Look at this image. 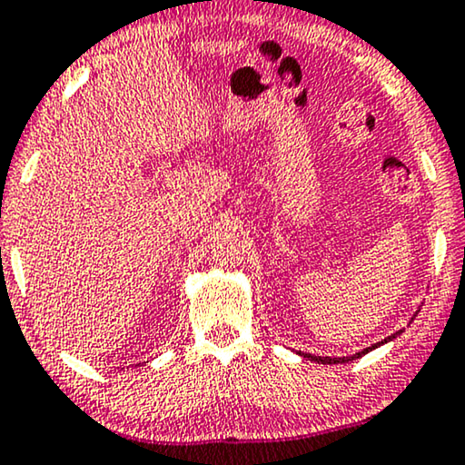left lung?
<instances>
[{"label":"left lung","instance_id":"1","mask_svg":"<svg viewBox=\"0 0 465 465\" xmlns=\"http://www.w3.org/2000/svg\"><path fill=\"white\" fill-rule=\"evenodd\" d=\"M401 332V331H398ZM396 332V335H398ZM396 335H391V337H388V339H383L381 343H385V341H390V339H394ZM371 350H375V345H372V348H366L364 351H358V354H354V356H350V358H322V356H312V354H303L305 358H310V361H313V362H320V364H339V362H348V361H354V358H361L362 354H366V351H371Z\"/></svg>","mask_w":465,"mask_h":465}]
</instances>
